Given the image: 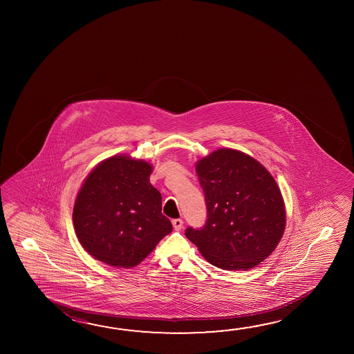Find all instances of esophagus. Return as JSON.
<instances>
[{"label":"esophagus","instance_id":"obj_1","mask_svg":"<svg viewBox=\"0 0 354 354\" xmlns=\"http://www.w3.org/2000/svg\"><path fill=\"white\" fill-rule=\"evenodd\" d=\"M184 226V221L181 220V218H175L173 220V227H174L176 231H180L181 228Z\"/></svg>","mask_w":354,"mask_h":354}]
</instances>
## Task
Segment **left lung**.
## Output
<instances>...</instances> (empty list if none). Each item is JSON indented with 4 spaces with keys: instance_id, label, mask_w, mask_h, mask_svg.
Listing matches in <instances>:
<instances>
[{
    "instance_id": "8db88e82",
    "label": "left lung",
    "mask_w": 354,
    "mask_h": 354,
    "mask_svg": "<svg viewBox=\"0 0 354 354\" xmlns=\"http://www.w3.org/2000/svg\"><path fill=\"white\" fill-rule=\"evenodd\" d=\"M207 209L203 227L185 236L214 267L248 270L267 259L285 230V205L277 181L254 158L230 148L196 162Z\"/></svg>"
}]
</instances>
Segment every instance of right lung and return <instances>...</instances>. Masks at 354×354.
<instances>
[{
	"instance_id": "obj_1",
	"label": "right lung",
	"mask_w": 354,
	"mask_h": 354,
	"mask_svg": "<svg viewBox=\"0 0 354 354\" xmlns=\"http://www.w3.org/2000/svg\"><path fill=\"white\" fill-rule=\"evenodd\" d=\"M149 162L113 156L100 162L76 196L73 222L82 248L111 267L138 266L173 231Z\"/></svg>"
}]
</instances>
